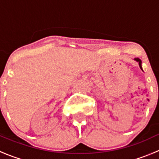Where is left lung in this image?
I'll return each mask as SVG.
<instances>
[{"instance_id":"left-lung-1","label":"left lung","mask_w":159,"mask_h":159,"mask_svg":"<svg viewBox=\"0 0 159 159\" xmlns=\"http://www.w3.org/2000/svg\"><path fill=\"white\" fill-rule=\"evenodd\" d=\"M134 60L135 61H137L138 63H139V67H140V68H141V69L142 70V61H141L140 59H139V58H138V57H136V58H134Z\"/></svg>"}]
</instances>
